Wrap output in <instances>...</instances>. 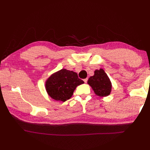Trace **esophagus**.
I'll list each match as a JSON object with an SVG mask.
<instances>
[{
    "mask_svg": "<svg viewBox=\"0 0 150 150\" xmlns=\"http://www.w3.org/2000/svg\"><path fill=\"white\" fill-rule=\"evenodd\" d=\"M84 82H85V83H86V82H88V78H86V79H84Z\"/></svg>",
    "mask_w": 150,
    "mask_h": 150,
    "instance_id": "esophagus-1",
    "label": "esophagus"
}]
</instances>
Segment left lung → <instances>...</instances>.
Instances as JSON below:
<instances>
[{"mask_svg":"<svg viewBox=\"0 0 150 150\" xmlns=\"http://www.w3.org/2000/svg\"><path fill=\"white\" fill-rule=\"evenodd\" d=\"M88 84L93 89L95 93L99 97H106L111 93V81L103 69L95 70L94 75L89 78Z\"/></svg>","mask_w":150,"mask_h":150,"instance_id":"left-lung-1","label":"left lung"}]
</instances>
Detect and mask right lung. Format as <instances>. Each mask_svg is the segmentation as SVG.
Returning <instances> with one entry per match:
<instances>
[{
    "label": "right lung",
    "mask_w": 150,
    "mask_h": 150,
    "mask_svg": "<svg viewBox=\"0 0 150 150\" xmlns=\"http://www.w3.org/2000/svg\"><path fill=\"white\" fill-rule=\"evenodd\" d=\"M83 83L77 73L62 69L47 79L46 90L54 100L65 102L71 97L77 86Z\"/></svg>",
    "instance_id": "1"
}]
</instances>
